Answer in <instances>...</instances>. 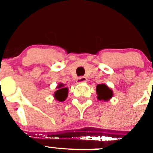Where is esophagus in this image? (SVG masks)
<instances>
[{"mask_svg": "<svg viewBox=\"0 0 153 153\" xmlns=\"http://www.w3.org/2000/svg\"><path fill=\"white\" fill-rule=\"evenodd\" d=\"M86 80H87L86 77H85V76H80V77H79L77 79H76V83H84V82H86Z\"/></svg>", "mask_w": 153, "mask_h": 153, "instance_id": "obj_1", "label": "esophagus"}]
</instances>
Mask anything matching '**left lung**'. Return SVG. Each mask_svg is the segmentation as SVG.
I'll list each match as a JSON object with an SVG mask.
<instances>
[{"label":"left lung","instance_id":"left-lung-1","mask_svg":"<svg viewBox=\"0 0 153 153\" xmlns=\"http://www.w3.org/2000/svg\"><path fill=\"white\" fill-rule=\"evenodd\" d=\"M97 98L100 100L107 101L113 97V91L105 84H99L97 86Z\"/></svg>","mask_w":153,"mask_h":153}]
</instances>
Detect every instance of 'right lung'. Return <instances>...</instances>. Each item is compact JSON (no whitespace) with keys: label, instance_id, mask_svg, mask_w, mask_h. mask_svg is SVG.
Returning <instances> with one entry per match:
<instances>
[{"label":"right lung","instance_id":"1","mask_svg":"<svg viewBox=\"0 0 153 153\" xmlns=\"http://www.w3.org/2000/svg\"><path fill=\"white\" fill-rule=\"evenodd\" d=\"M59 90H56L54 93V97L56 100L60 101V102H63L66 100L67 97V94H68V89L64 87L63 88V85L60 84L58 86Z\"/></svg>","mask_w":153,"mask_h":153}]
</instances>
